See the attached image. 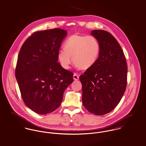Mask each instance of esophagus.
<instances>
[{"label":"esophagus","instance_id":"34e87169","mask_svg":"<svg viewBox=\"0 0 146 146\" xmlns=\"http://www.w3.org/2000/svg\"><path fill=\"white\" fill-rule=\"evenodd\" d=\"M73 79H74V80H76V81L78 80V79H79V76L77 75L76 73H74V75H73Z\"/></svg>","mask_w":146,"mask_h":146}]
</instances>
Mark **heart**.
Returning <instances> with one entry per match:
<instances>
[{"instance_id": "b5f03b06", "label": "heart", "mask_w": 146, "mask_h": 146, "mask_svg": "<svg viewBox=\"0 0 146 146\" xmlns=\"http://www.w3.org/2000/svg\"><path fill=\"white\" fill-rule=\"evenodd\" d=\"M100 50L99 42L94 36L73 35L65 41L64 49L58 51L57 58L65 69L70 68L72 59L77 66L87 69L96 63Z\"/></svg>"}]
</instances>
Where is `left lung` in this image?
<instances>
[{
    "instance_id": "8db88e82",
    "label": "left lung",
    "mask_w": 146,
    "mask_h": 146,
    "mask_svg": "<svg viewBox=\"0 0 146 146\" xmlns=\"http://www.w3.org/2000/svg\"><path fill=\"white\" fill-rule=\"evenodd\" d=\"M91 35L99 42L100 50L96 63L80 77L82 100L89 112L102 115L116 108L125 91L127 64L123 50L110 33L95 30Z\"/></svg>"
}]
</instances>
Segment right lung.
Masks as SVG:
<instances>
[{
  "mask_svg": "<svg viewBox=\"0 0 146 146\" xmlns=\"http://www.w3.org/2000/svg\"><path fill=\"white\" fill-rule=\"evenodd\" d=\"M67 32L54 29L33 33L23 43L15 76L25 105L45 115L58 109L73 82V73L58 62L57 54Z\"/></svg>",
  "mask_w": 146,
  "mask_h": 146,
  "instance_id": "right-lung-1",
  "label": "right lung"
}]
</instances>
